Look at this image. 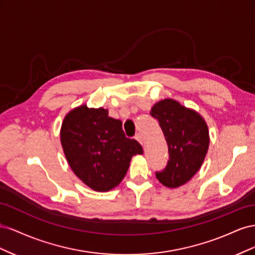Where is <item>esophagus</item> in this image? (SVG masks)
Wrapping results in <instances>:
<instances>
[{
	"instance_id": "34e87169",
	"label": "esophagus",
	"mask_w": 255,
	"mask_h": 255,
	"mask_svg": "<svg viewBox=\"0 0 255 255\" xmlns=\"http://www.w3.org/2000/svg\"><path fill=\"white\" fill-rule=\"evenodd\" d=\"M135 139L139 142L140 144H143V140H142V137H141V135L140 134H137L136 136H135Z\"/></svg>"
}]
</instances>
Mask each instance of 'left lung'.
Returning <instances> with one entry per match:
<instances>
[{
  "label": "left lung",
  "mask_w": 255,
  "mask_h": 255,
  "mask_svg": "<svg viewBox=\"0 0 255 255\" xmlns=\"http://www.w3.org/2000/svg\"><path fill=\"white\" fill-rule=\"evenodd\" d=\"M151 115L163 129L170 157L156 177L164 186L177 188L190 181L203 164L210 145L207 125L198 112L173 99L154 104Z\"/></svg>",
  "instance_id": "left-lung-1"
}]
</instances>
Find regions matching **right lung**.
<instances>
[{
	"mask_svg": "<svg viewBox=\"0 0 255 255\" xmlns=\"http://www.w3.org/2000/svg\"><path fill=\"white\" fill-rule=\"evenodd\" d=\"M60 142L69 166L89 188L112 190L121 183L142 146L125 135L120 120L109 117L103 107L86 104L69 112L60 128Z\"/></svg>",
	"mask_w": 255,
	"mask_h": 255,
	"instance_id": "1",
	"label": "right lung"
}]
</instances>
